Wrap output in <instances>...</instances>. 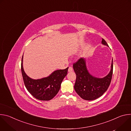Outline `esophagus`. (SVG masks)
Wrapping results in <instances>:
<instances>
[{
    "instance_id": "esophagus-1",
    "label": "esophagus",
    "mask_w": 131,
    "mask_h": 131,
    "mask_svg": "<svg viewBox=\"0 0 131 131\" xmlns=\"http://www.w3.org/2000/svg\"><path fill=\"white\" fill-rule=\"evenodd\" d=\"M68 71V72H71V71H73V68L72 67H69Z\"/></svg>"
}]
</instances>
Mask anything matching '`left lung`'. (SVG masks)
Here are the masks:
<instances>
[{
  "mask_svg": "<svg viewBox=\"0 0 131 131\" xmlns=\"http://www.w3.org/2000/svg\"><path fill=\"white\" fill-rule=\"evenodd\" d=\"M102 43L108 47L104 39H102ZM73 68L76 74L74 90L83 100L92 101L101 96L107 90L113 76V60L109 73L103 78H96L91 75L87 69L85 59L84 58H80L73 63Z\"/></svg>",
  "mask_w": 131,
  "mask_h": 131,
  "instance_id": "1",
  "label": "left lung"
}]
</instances>
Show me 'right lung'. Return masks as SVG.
<instances>
[{
	"label": "right lung",
	"mask_w": 131,
	"mask_h": 131,
	"mask_svg": "<svg viewBox=\"0 0 131 131\" xmlns=\"http://www.w3.org/2000/svg\"><path fill=\"white\" fill-rule=\"evenodd\" d=\"M23 58V55L21 62V71L27 91L37 100L49 101L52 99L59 92L61 83L67 74L68 67L65 69L55 70L47 77L32 79L27 75L24 70Z\"/></svg>",
	"instance_id": "obj_1"
}]
</instances>
